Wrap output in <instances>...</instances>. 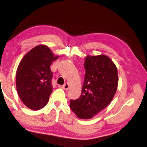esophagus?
I'll return each instance as SVG.
<instances>
[{"label":"esophagus","mask_w":147,"mask_h":147,"mask_svg":"<svg viewBox=\"0 0 147 147\" xmlns=\"http://www.w3.org/2000/svg\"><path fill=\"white\" fill-rule=\"evenodd\" d=\"M62 88L63 90H68V88H69V84H68V83H66V84H65L62 86Z\"/></svg>","instance_id":"34e87169"}]
</instances>
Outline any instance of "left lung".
I'll list each match as a JSON object with an SVG mask.
<instances>
[{
	"label": "left lung",
	"instance_id": "8db88e82",
	"mask_svg": "<svg viewBox=\"0 0 147 147\" xmlns=\"http://www.w3.org/2000/svg\"><path fill=\"white\" fill-rule=\"evenodd\" d=\"M81 94L70 100V107L81 119H89L105 109L112 101L118 87V71L107 56H87Z\"/></svg>",
	"mask_w": 147,
	"mask_h": 147
}]
</instances>
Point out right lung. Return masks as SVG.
<instances>
[{"label": "right lung", "instance_id": "obj_1", "mask_svg": "<svg viewBox=\"0 0 147 147\" xmlns=\"http://www.w3.org/2000/svg\"><path fill=\"white\" fill-rule=\"evenodd\" d=\"M55 56L49 47L39 45L22 58L16 72V89L23 103L29 109L38 110L47 105L53 92L51 65Z\"/></svg>", "mask_w": 147, "mask_h": 147}]
</instances>
